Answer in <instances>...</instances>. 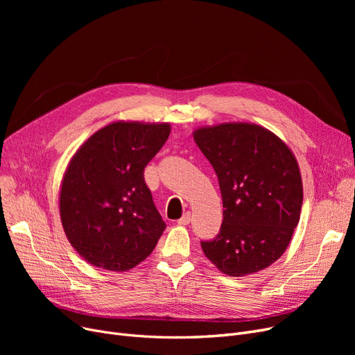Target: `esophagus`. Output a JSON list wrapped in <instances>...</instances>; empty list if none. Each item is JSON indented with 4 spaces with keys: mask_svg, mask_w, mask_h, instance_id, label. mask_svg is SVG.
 Listing matches in <instances>:
<instances>
[{
    "mask_svg": "<svg viewBox=\"0 0 355 355\" xmlns=\"http://www.w3.org/2000/svg\"><path fill=\"white\" fill-rule=\"evenodd\" d=\"M190 221H191V213H185L181 218H178L177 223H178L180 226H187Z\"/></svg>",
    "mask_w": 355,
    "mask_h": 355,
    "instance_id": "esophagus-1",
    "label": "esophagus"
}]
</instances>
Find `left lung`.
<instances>
[{
	"label": "left lung",
	"instance_id": "obj_1",
	"mask_svg": "<svg viewBox=\"0 0 355 355\" xmlns=\"http://www.w3.org/2000/svg\"><path fill=\"white\" fill-rule=\"evenodd\" d=\"M194 141L214 168L225 209L217 236L201 241L204 254L230 276L270 266L286 250L302 209L291 149L253 123L201 128Z\"/></svg>",
	"mask_w": 355,
	"mask_h": 355
}]
</instances>
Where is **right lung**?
I'll use <instances>...</instances> for the list:
<instances>
[{"label":"right lung","instance_id":"obj_1","mask_svg":"<svg viewBox=\"0 0 355 355\" xmlns=\"http://www.w3.org/2000/svg\"><path fill=\"white\" fill-rule=\"evenodd\" d=\"M168 123L115 122L71 158L60 191L64 233L85 260L122 272L146 259L165 230L144 171L170 137Z\"/></svg>","mask_w":355,"mask_h":355}]
</instances>
